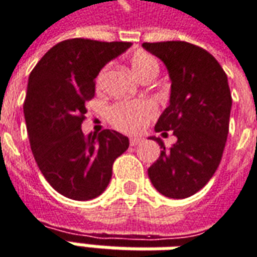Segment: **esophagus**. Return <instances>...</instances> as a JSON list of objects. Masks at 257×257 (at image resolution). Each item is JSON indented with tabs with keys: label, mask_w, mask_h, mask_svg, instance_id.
I'll list each match as a JSON object with an SVG mask.
<instances>
[{
	"label": "esophagus",
	"mask_w": 257,
	"mask_h": 257,
	"mask_svg": "<svg viewBox=\"0 0 257 257\" xmlns=\"http://www.w3.org/2000/svg\"><path fill=\"white\" fill-rule=\"evenodd\" d=\"M142 142V138L139 137H132L131 139H129V144H131V146H137L139 145Z\"/></svg>",
	"instance_id": "34e87169"
}]
</instances>
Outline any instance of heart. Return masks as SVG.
Returning a JSON list of instances; mask_svg holds the SVG:
<instances>
[{"label":"heart","mask_w":257,"mask_h":257,"mask_svg":"<svg viewBox=\"0 0 257 257\" xmlns=\"http://www.w3.org/2000/svg\"><path fill=\"white\" fill-rule=\"evenodd\" d=\"M129 67L134 75L139 81H146L155 78L159 71V64L151 54L138 51L129 58ZM106 68H103L96 78V85H99L105 76ZM155 103L151 99H132L120 101L112 105L108 112L111 123L122 132L137 134L145 126L155 115Z\"/></svg>","instance_id":"1"}]
</instances>
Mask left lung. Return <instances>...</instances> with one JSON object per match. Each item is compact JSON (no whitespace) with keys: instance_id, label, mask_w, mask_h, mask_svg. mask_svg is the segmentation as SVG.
Instances as JSON below:
<instances>
[{"instance_id":"obj_1","label":"left lung","mask_w":257,"mask_h":257,"mask_svg":"<svg viewBox=\"0 0 257 257\" xmlns=\"http://www.w3.org/2000/svg\"><path fill=\"white\" fill-rule=\"evenodd\" d=\"M142 47L165 64L171 78L169 105L155 131H172L176 142L165 148L148 169L164 196L183 199L200 190L216 172L225 149L232 95L225 71L208 51L185 41L144 42Z\"/></svg>"}]
</instances>
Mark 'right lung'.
I'll list each match as a JSON object with an SVG mask.
<instances>
[{
	"instance_id": "obj_1",
	"label": "right lung",
	"mask_w": 257,
	"mask_h": 257,
	"mask_svg": "<svg viewBox=\"0 0 257 257\" xmlns=\"http://www.w3.org/2000/svg\"><path fill=\"white\" fill-rule=\"evenodd\" d=\"M131 42L62 41L41 58L28 78L24 115L32 155L58 193L74 200L99 196L109 185L112 165L129 146L128 137L105 129L84 135L85 102L95 78Z\"/></svg>"
}]
</instances>
